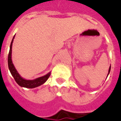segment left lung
I'll return each instance as SVG.
<instances>
[{"mask_svg": "<svg viewBox=\"0 0 121 121\" xmlns=\"http://www.w3.org/2000/svg\"><path fill=\"white\" fill-rule=\"evenodd\" d=\"M110 69H111V67H109V71H108V74H109V73L110 72Z\"/></svg>", "mask_w": 121, "mask_h": 121, "instance_id": "1", "label": "left lung"}]
</instances>
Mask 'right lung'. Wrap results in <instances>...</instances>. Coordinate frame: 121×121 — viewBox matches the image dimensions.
<instances>
[{
  "instance_id": "add662e5",
  "label": "right lung",
  "mask_w": 121,
  "mask_h": 121,
  "mask_svg": "<svg viewBox=\"0 0 121 121\" xmlns=\"http://www.w3.org/2000/svg\"><path fill=\"white\" fill-rule=\"evenodd\" d=\"M14 37L13 38L12 43H11V45H10V48H9L8 58V67H9V71L12 74V75L14 78L15 82L19 85L21 87H26V88H34V87H38L41 86V85H42L49 78V76L50 75V73H48L47 74H46L45 76L39 77V78L33 80H27L23 79L22 77H21L19 73H17V71H16V69L15 68L14 65H13L12 61V43H13Z\"/></svg>"
}]
</instances>
